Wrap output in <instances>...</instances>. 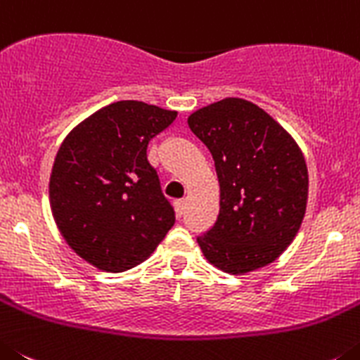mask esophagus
Returning a JSON list of instances; mask_svg holds the SVG:
<instances>
[{"mask_svg":"<svg viewBox=\"0 0 360 360\" xmlns=\"http://www.w3.org/2000/svg\"><path fill=\"white\" fill-rule=\"evenodd\" d=\"M174 206H176V213H177V215L183 217L184 210H186V200H184V199L176 200V202H174Z\"/></svg>","mask_w":360,"mask_h":360,"instance_id":"esophagus-1","label":"esophagus"}]
</instances>
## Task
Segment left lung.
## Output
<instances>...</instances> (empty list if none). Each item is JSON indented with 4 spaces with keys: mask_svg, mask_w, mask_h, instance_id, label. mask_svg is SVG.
Returning a JSON list of instances; mask_svg holds the SVG:
<instances>
[{
    "mask_svg": "<svg viewBox=\"0 0 360 360\" xmlns=\"http://www.w3.org/2000/svg\"><path fill=\"white\" fill-rule=\"evenodd\" d=\"M220 186L215 224L197 236L204 257L229 274L276 260L305 217L309 172L296 141L264 109L224 98L190 115Z\"/></svg>",
    "mask_w": 360,
    "mask_h": 360,
    "instance_id": "obj_1",
    "label": "left lung"
}]
</instances>
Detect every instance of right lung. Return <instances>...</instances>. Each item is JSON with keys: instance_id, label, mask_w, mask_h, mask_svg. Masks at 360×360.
I'll list each match as a JSON object with an SVG mask.
<instances>
[{"instance_id": "1", "label": "right lung", "mask_w": 360, "mask_h": 360, "mask_svg": "<svg viewBox=\"0 0 360 360\" xmlns=\"http://www.w3.org/2000/svg\"><path fill=\"white\" fill-rule=\"evenodd\" d=\"M176 116L122 100L84 120L60 145L50 177L51 212L70 248L95 267L120 273L141 264L176 222L147 160L150 140Z\"/></svg>"}]
</instances>
